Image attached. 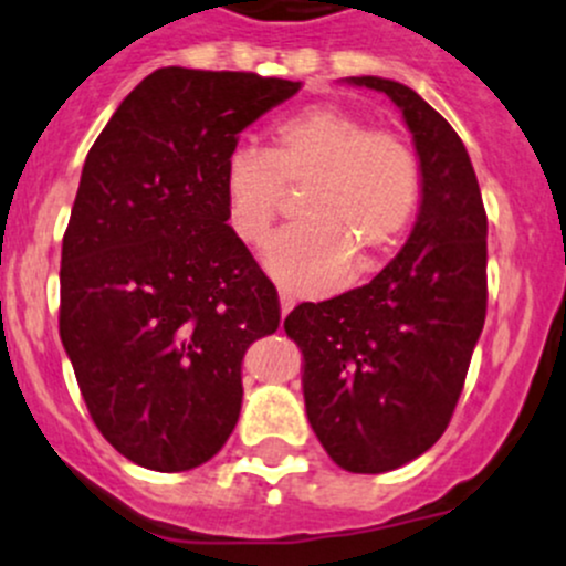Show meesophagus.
<instances>
[{
    "label": "esophagus",
    "instance_id": "34e87169",
    "mask_svg": "<svg viewBox=\"0 0 566 566\" xmlns=\"http://www.w3.org/2000/svg\"><path fill=\"white\" fill-rule=\"evenodd\" d=\"M294 305H296V300H294V294H291V291H281V316L285 318L289 316L291 311H294Z\"/></svg>",
    "mask_w": 566,
    "mask_h": 566
}]
</instances>
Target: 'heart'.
Listing matches in <instances>:
<instances>
[{
  "label": "heart",
  "mask_w": 566,
  "mask_h": 566,
  "mask_svg": "<svg viewBox=\"0 0 566 566\" xmlns=\"http://www.w3.org/2000/svg\"><path fill=\"white\" fill-rule=\"evenodd\" d=\"M302 192V226L277 233L264 264L283 285L322 291L374 272L407 237L423 198L416 148L394 132H374L344 106L318 104L283 117L270 150H233L222 192L233 233L261 244L285 206Z\"/></svg>",
  "instance_id": "1"
}]
</instances>
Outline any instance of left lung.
<instances>
[{
    "label": "left lung",
    "mask_w": 566,
    "mask_h": 566,
    "mask_svg": "<svg viewBox=\"0 0 566 566\" xmlns=\"http://www.w3.org/2000/svg\"><path fill=\"white\" fill-rule=\"evenodd\" d=\"M423 170L416 228L371 283L302 302L283 327L305 360V412L335 465L385 473L449 427L486 316V211L460 134L416 91L379 76Z\"/></svg>",
    "instance_id": "obj_1"
}]
</instances>
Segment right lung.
<instances>
[{
  "label": "right lung",
  "mask_w": 566,
  "mask_h": 566,
  "mask_svg": "<svg viewBox=\"0 0 566 566\" xmlns=\"http://www.w3.org/2000/svg\"><path fill=\"white\" fill-rule=\"evenodd\" d=\"M244 71L159 69L82 167L63 237L60 338L112 449L148 471L209 462L242 410V360L281 302L228 226L239 132L300 91Z\"/></svg>",
  "instance_id": "right-lung-1"
}]
</instances>
